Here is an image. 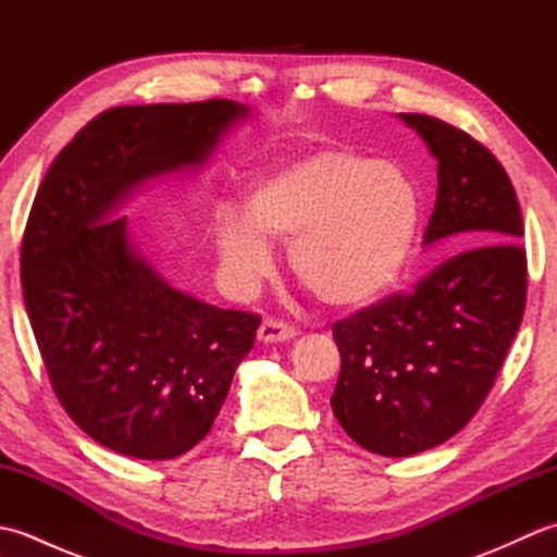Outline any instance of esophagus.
I'll return each instance as SVG.
<instances>
[{
  "label": "esophagus",
  "instance_id": "esophagus-1",
  "mask_svg": "<svg viewBox=\"0 0 557 557\" xmlns=\"http://www.w3.org/2000/svg\"><path fill=\"white\" fill-rule=\"evenodd\" d=\"M297 337V327L289 323L275 321V318H265L258 327V339L265 342V345H275V342H289Z\"/></svg>",
  "mask_w": 557,
  "mask_h": 557
}]
</instances>
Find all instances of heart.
<instances>
[{
	"mask_svg": "<svg viewBox=\"0 0 557 557\" xmlns=\"http://www.w3.org/2000/svg\"><path fill=\"white\" fill-rule=\"evenodd\" d=\"M421 227L417 182L397 162L325 148L272 168L248 188L246 215L224 208L215 242L234 287L270 268L265 239L289 244V268L330 309H363L405 275Z\"/></svg>",
	"mask_w": 557,
	"mask_h": 557,
	"instance_id": "obj_1",
	"label": "heart"
}]
</instances>
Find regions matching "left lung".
<instances>
[{
	"mask_svg": "<svg viewBox=\"0 0 557 557\" xmlns=\"http://www.w3.org/2000/svg\"><path fill=\"white\" fill-rule=\"evenodd\" d=\"M399 120L437 160L423 244L457 236L465 251L411 294L333 325L342 369L330 405L354 443L383 457L419 455L465 429L491 393L527 304L522 210L503 164L435 116Z\"/></svg>",
	"mask_w": 557,
	"mask_h": 557,
	"instance_id": "left-lung-1",
	"label": "left lung"
}]
</instances>
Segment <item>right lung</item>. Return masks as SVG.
Instances as JSON below:
<instances>
[{"instance_id": "obj_1", "label": "right lung", "mask_w": 557, "mask_h": 557, "mask_svg": "<svg viewBox=\"0 0 557 557\" xmlns=\"http://www.w3.org/2000/svg\"><path fill=\"white\" fill-rule=\"evenodd\" d=\"M246 116L234 100L108 110L35 194L21 246L33 335L69 417L120 455L172 459L203 441L260 315L170 287L116 210L140 184L206 164Z\"/></svg>"}]
</instances>
